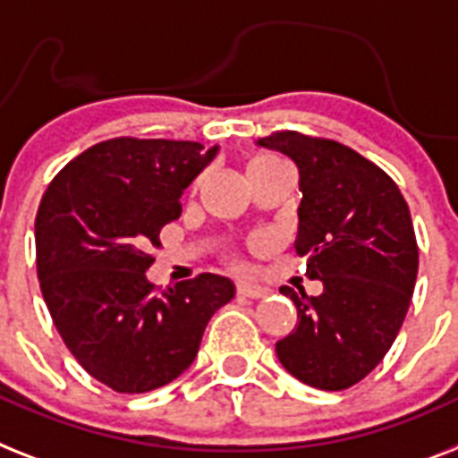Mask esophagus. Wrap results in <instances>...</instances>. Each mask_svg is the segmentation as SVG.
<instances>
[{
    "label": "esophagus",
    "mask_w": 458,
    "mask_h": 458,
    "mask_svg": "<svg viewBox=\"0 0 458 458\" xmlns=\"http://www.w3.org/2000/svg\"><path fill=\"white\" fill-rule=\"evenodd\" d=\"M236 293L241 294V297H248V300H259V297L267 294V290H264L262 285H255V283H238Z\"/></svg>",
    "instance_id": "34e87169"
}]
</instances>
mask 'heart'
<instances>
[{
  "label": "heart",
  "mask_w": 458,
  "mask_h": 458,
  "mask_svg": "<svg viewBox=\"0 0 458 458\" xmlns=\"http://www.w3.org/2000/svg\"><path fill=\"white\" fill-rule=\"evenodd\" d=\"M285 161L274 154H257V157L250 158V164H248V175L255 177V175H264V173H271V170H278V168H285Z\"/></svg>",
  "instance_id": "1"
}]
</instances>
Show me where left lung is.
Instances as JSON below:
<instances>
[{
	"instance_id": "1",
	"label": "left lung",
	"mask_w": 458,
	"mask_h": 458,
	"mask_svg": "<svg viewBox=\"0 0 458 458\" xmlns=\"http://www.w3.org/2000/svg\"><path fill=\"white\" fill-rule=\"evenodd\" d=\"M259 145L300 168L297 255L318 297L281 288L297 306V325L276 342L293 377L320 391L365 379L391 349L410 309L419 248L410 208L391 177L327 138L276 131Z\"/></svg>"
}]
</instances>
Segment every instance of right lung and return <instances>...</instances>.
Here are the masks:
<instances>
[{"mask_svg":"<svg viewBox=\"0 0 458 458\" xmlns=\"http://www.w3.org/2000/svg\"><path fill=\"white\" fill-rule=\"evenodd\" d=\"M217 147L114 138L72 158L41 196L37 276L53 325L79 365L116 393H147L194 362L233 283L201 274L158 293L145 271L180 196Z\"/></svg>","mask_w":458,"mask_h":458,"instance_id":"right-lung-1","label":"right lung"}]
</instances>
